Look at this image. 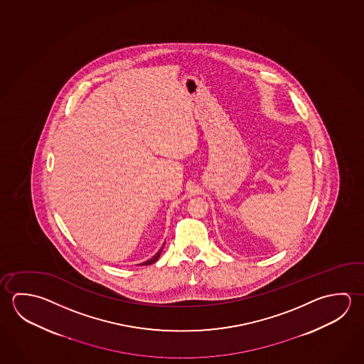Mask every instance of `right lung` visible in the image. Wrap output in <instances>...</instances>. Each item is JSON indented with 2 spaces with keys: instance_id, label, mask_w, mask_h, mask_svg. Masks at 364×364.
Masks as SVG:
<instances>
[{
  "instance_id": "add662e5",
  "label": "right lung",
  "mask_w": 364,
  "mask_h": 364,
  "mask_svg": "<svg viewBox=\"0 0 364 364\" xmlns=\"http://www.w3.org/2000/svg\"><path fill=\"white\" fill-rule=\"evenodd\" d=\"M164 245H165V242H164ZM164 245H162V248L156 253V255L152 257V258H149L148 261L143 262V263H141V266H148V264H152V263H154L156 261H159V258H160L161 253H162V249H164Z\"/></svg>"
}]
</instances>
